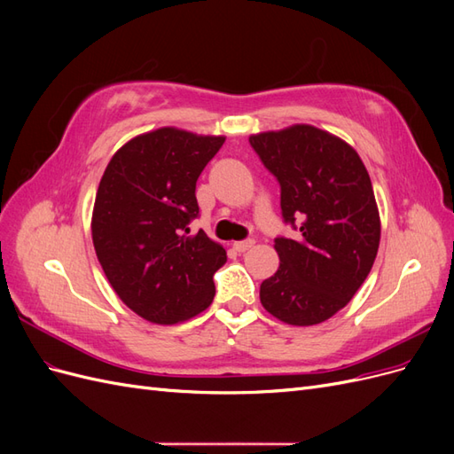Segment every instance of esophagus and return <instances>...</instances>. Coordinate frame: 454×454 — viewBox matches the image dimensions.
<instances>
[{"label": "esophagus", "instance_id": "esophagus-1", "mask_svg": "<svg viewBox=\"0 0 454 454\" xmlns=\"http://www.w3.org/2000/svg\"><path fill=\"white\" fill-rule=\"evenodd\" d=\"M254 244H255V242H254V239H246V240H239V242H235L232 246H235V250H237V252H246V250H250Z\"/></svg>", "mask_w": 454, "mask_h": 454}]
</instances>
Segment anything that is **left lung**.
<instances>
[{
	"instance_id": "8db88e82",
	"label": "left lung",
	"mask_w": 454,
	"mask_h": 454,
	"mask_svg": "<svg viewBox=\"0 0 454 454\" xmlns=\"http://www.w3.org/2000/svg\"><path fill=\"white\" fill-rule=\"evenodd\" d=\"M263 167L280 184V267L259 287L261 305L292 325L320 324L345 307L377 257L380 219L369 174L337 136L310 125L250 136Z\"/></svg>"
}]
</instances>
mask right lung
<instances>
[{"instance_id":"1","label":"right lung","mask_w":454,"mask_h":454,"mask_svg":"<svg viewBox=\"0 0 454 454\" xmlns=\"http://www.w3.org/2000/svg\"><path fill=\"white\" fill-rule=\"evenodd\" d=\"M223 136L159 129L122 145L102 176L92 242L122 303L153 324H176L208 309L223 246L204 231L195 187Z\"/></svg>"}]
</instances>
